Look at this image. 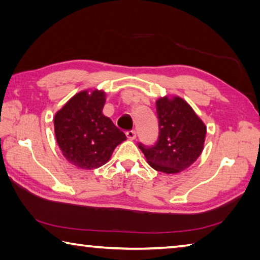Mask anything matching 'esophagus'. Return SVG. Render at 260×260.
<instances>
[{
    "instance_id": "1",
    "label": "esophagus",
    "mask_w": 260,
    "mask_h": 260,
    "mask_svg": "<svg viewBox=\"0 0 260 260\" xmlns=\"http://www.w3.org/2000/svg\"><path fill=\"white\" fill-rule=\"evenodd\" d=\"M126 137L128 140H135L136 139V132L135 131H128L126 132Z\"/></svg>"
}]
</instances>
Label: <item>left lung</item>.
<instances>
[{"label": "left lung", "instance_id": "obj_1", "mask_svg": "<svg viewBox=\"0 0 260 260\" xmlns=\"http://www.w3.org/2000/svg\"><path fill=\"white\" fill-rule=\"evenodd\" d=\"M158 140L152 147L140 144L151 168L167 174L180 173L201 155L207 126L184 99L164 96L156 103Z\"/></svg>", "mask_w": 260, "mask_h": 260}]
</instances>
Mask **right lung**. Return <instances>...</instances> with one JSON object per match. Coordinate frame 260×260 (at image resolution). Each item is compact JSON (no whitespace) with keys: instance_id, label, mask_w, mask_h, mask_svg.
Segmentation results:
<instances>
[{"instance_id":"obj_1","label":"right lung","mask_w":260,"mask_h":260,"mask_svg":"<svg viewBox=\"0 0 260 260\" xmlns=\"http://www.w3.org/2000/svg\"><path fill=\"white\" fill-rule=\"evenodd\" d=\"M106 92L82 90L54 115V135L62 155L81 170L106 164L126 136L103 114Z\"/></svg>"}]
</instances>
